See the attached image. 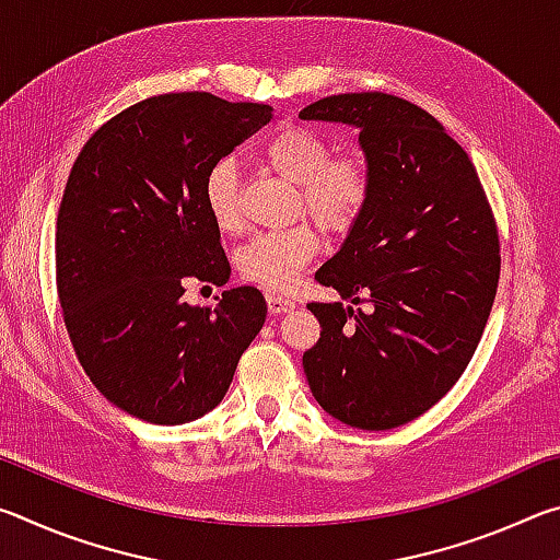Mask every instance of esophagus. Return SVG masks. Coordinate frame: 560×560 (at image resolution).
Masks as SVG:
<instances>
[{"label": "esophagus", "mask_w": 560, "mask_h": 560, "mask_svg": "<svg viewBox=\"0 0 560 560\" xmlns=\"http://www.w3.org/2000/svg\"><path fill=\"white\" fill-rule=\"evenodd\" d=\"M267 306H269V314L281 316V314H289L296 303L287 296H279V293H267Z\"/></svg>", "instance_id": "esophagus-1"}]
</instances>
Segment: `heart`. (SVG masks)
Segmentation results:
<instances>
[{
	"instance_id": "b5f03b06",
	"label": "heart",
	"mask_w": 560,
	"mask_h": 560,
	"mask_svg": "<svg viewBox=\"0 0 560 560\" xmlns=\"http://www.w3.org/2000/svg\"><path fill=\"white\" fill-rule=\"evenodd\" d=\"M261 160L273 173L296 185V210L308 212L326 232L343 234L365 212L373 192L371 165L360 153L330 155L324 136L308 128H283L261 148ZM205 207L214 226L236 234L244 224L240 177L232 160H217L202 183ZM314 222L287 230L259 232L236 252V271L244 281L267 291H289L306 264L320 252Z\"/></svg>"
}]
</instances>
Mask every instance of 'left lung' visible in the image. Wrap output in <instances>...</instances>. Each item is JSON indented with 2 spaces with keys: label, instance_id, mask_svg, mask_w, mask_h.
<instances>
[{
  "label": "left lung",
  "instance_id": "1",
  "mask_svg": "<svg viewBox=\"0 0 560 560\" xmlns=\"http://www.w3.org/2000/svg\"><path fill=\"white\" fill-rule=\"evenodd\" d=\"M360 128L373 175L365 212L316 271L346 303H308L311 393L336 420L393 430L459 381L497 296V220L469 155L438 118L390 93H338L299 113Z\"/></svg>",
  "mask_w": 560,
  "mask_h": 560
}]
</instances>
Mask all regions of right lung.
<instances>
[{"label": "right lung", "instance_id": "right-lung-1", "mask_svg": "<svg viewBox=\"0 0 560 560\" xmlns=\"http://www.w3.org/2000/svg\"><path fill=\"white\" fill-rule=\"evenodd\" d=\"M271 120L264 103L165 93L93 132L56 220V291L75 358L98 393L153 424H183L222 402L267 318L254 287L189 306L187 281L224 287L207 170Z\"/></svg>", "mask_w": 560, "mask_h": 560}]
</instances>
